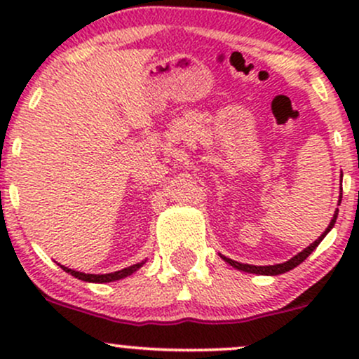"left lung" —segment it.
Returning <instances> with one entry per match:
<instances>
[{
    "label": "left lung",
    "instance_id": "obj_1",
    "mask_svg": "<svg viewBox=\"0 0 359 359\" xmlns=\"http://www.w3.org/2000/svg\"><path fill=\"white\" fill-rule=\"evenodd\" d=\"M341 196H343V194H341ZM339 204H341V199H339ZM337 212H339V211H337V209H336L334 217H332L331 224L327 226V229H325V231H324L323 234H320V236L317 238V240H316L314 243H312L311 246H307L306 250L300 251L299 255H295L294 258H290V259H288V262H285V263H278V265H269V266H255V265H246V263L234 262V259H229V258H226V257H221V258L224 259V262H228L231 266H234V269L243 270V271H248V273H258V275H280V273H285V271L295 269V266L300 265V263H302L304 259H306V258L309 257V255H311L312 251H314V250L317 248V246H319V243L324 240L325 234L331 231L332 226H334L336 217H337Z\"/></svg>",
    "mask_w": 359,
    "mask_h": 359
}]
</instances>
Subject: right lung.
I'll use <instances>...</instances> for the list:
<instances>
[{"instance_id": "obj_1", "label": "right lung", "mask_w": 359, "mask_h": 359, "mask_svg": "<svg viewBox=\"0 0 359 359\" xmlns=\"http://www.w3.org/2000/svg\"><path fill=\"white\" fill-rule=\"evenodd\" d=\"M145 262L142 263H137V265H131V266H126V269L123 270H118V271H113V273H106V275H93V273H82V271H76V270H71L67 269V266H62L64 271H67V273H71L72 277L79 278V280H84V282H96V283H106V282H113V280H119V278H125L128 275H131L133 271H137L140 266L143 265Z\"/></svg>"}]
</instances>
